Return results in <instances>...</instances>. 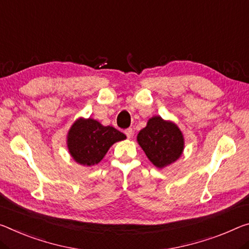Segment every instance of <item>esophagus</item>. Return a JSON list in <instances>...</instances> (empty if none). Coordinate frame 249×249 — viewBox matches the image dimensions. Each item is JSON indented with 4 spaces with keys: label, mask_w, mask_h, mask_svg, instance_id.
<instances>
[{
    "label": "esophagus",
    "mask_w": 249,
    "mask_h": 249,
    "mask_svg": "<svg viewBox=\"0 0 249 249\" xmlns=\"http://www.w3.org/2000/svg\"><path fill=\"white\" fill-rule=\"evenodd\" d=\"M125 134H126V136H127V139H131V137L133 136V129L132 128L125 129Z\"/></svg>",
    "instance_id": "1"
}]
</instances>
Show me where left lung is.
Here are the masks:
<instances>
[{"label": "left lung", "mask_w": 249, "mask_h": 249, "mask_svg": "<svg viewBox=\"0 0 249 249\" xmlns=\"http://www.w3.org/2000/svg\"><path fill=\"white\" fill-rule=\"evenodd\" d=\"M137 142L148 160L159 168H164L179 159L184 151V137L173 122L160 116L149 118L147 125L141 129Z\"/></svg>", "instance_id": "1"}]
</instances>
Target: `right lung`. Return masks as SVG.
<instances>
[{
    "instance_id": "add662e5",
    "label": "right lung",
    "mask_w": 249,
    "mask_h": 249,
    "mask_svg": "<svg viewBox=\"0 0 249 249\" xmlns=\"http://www.w3.org/2000/svg\"><path fill=\"white\" fill-rule=\"evenodd\" d=\"M126 136L112 126H103L93 118H78L68 134V148L76 163L93 166L103 160L110 146Z\"/></svg>"
}]
</instances>
